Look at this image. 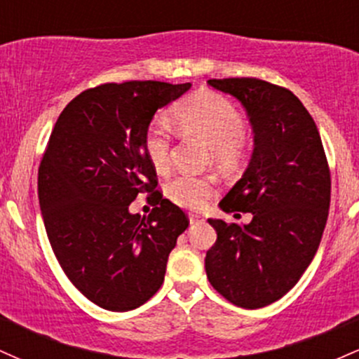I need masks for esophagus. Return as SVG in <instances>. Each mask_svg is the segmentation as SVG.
I'll return each instance as SVG.
<instances>
[{
	"label": "esophagus",
	"mask_w": 359,
	"mask_h": 359,
	"mask_svg": "<svg viewBox=\"0 0 359 359\" xmlns=\"http://www.w3.org/2000/svg\"><path fill=\"white\" fill-rule=\"evenodd\" d=\"M189 221H191V224H197V222H203L204 221V216L203 214H189Z\"/></svg>",
	"instance_id": "esophagus-1"
}]
</instances>
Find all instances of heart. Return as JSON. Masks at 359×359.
<instances>
[{"mask_svg": "<svg viewBox=\"0 0 359 359\" xmlns=\"http://www.w3.org/2000/svg\"><path fill=\"white\" fill-rule=\"evenodd\" d=\"M174 119L180 131L203 138L212 147L216 162L233 167L245 155V119L236 106L224 96L211 90L197 93L175 106ZM172 133L162 119L147 126L143 150L155 170L162 172L170 165ZM217 184L212 177L180 174L167 184L165 192L172 203L185 209H199L216 194Z\"/></svg>", "mask_w": 359, "mask_h": 359, "instance_id": "1", "label": "heart"}]
</instances>
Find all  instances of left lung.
<instances>
[{
	"instance_id": "1",
	"label": "left lung",
	"mask_w": 359,
	"mask_h": 359,
	"mask_svg": "<svg viewBox=\"0 0 359 359\" xmlns=\"http://www.w3.org/2000/svg\"><path fill=\"white\" fill-rule=\"evenodd\" d=\"M208 84L245 106L255 150L221 201L226 212L253 219H209L217 240L205 253V273L234 306L259 309L282 299L311 265L327 221L331 172L314 119L292 90L257 77Z\"/></svg>"
}]
</instances>
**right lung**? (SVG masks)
Segmentation results:
<instances>
[{"label": "right lung", "mask_w": 359, "mask_h": 359, "mask_svg": "<svg viewBox=\"0 0 359 359\" xmlns=\"http://www.w3.org/2000/svg\"><path fill=\"white\" fill-rule=\"evenodd\" d=\"M189 88L130 81L82 90L45 147L39 201L48 241L74 287L106 311H131L154 297L189 226L187 214L156 189L143 150L155 111ZM138 193L154 205L147 218L127 211Z\"/></svg>", "instance_id": "obj_1"}]
</instances>
